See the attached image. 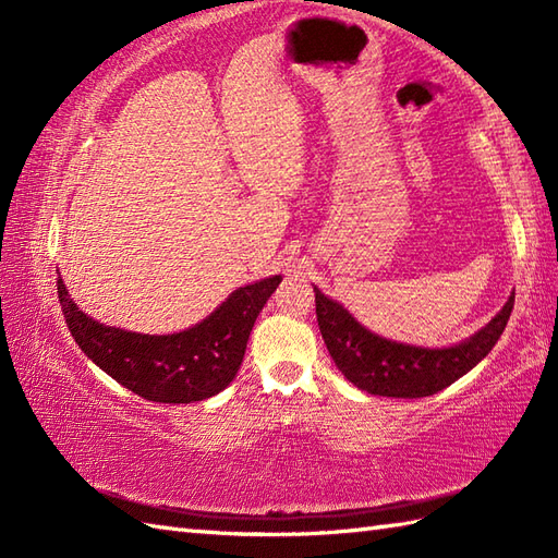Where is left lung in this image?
<instances>
[{
    "instance_id": "1",
    "label": "left lung",
    "mask_w": 558,
    "mask_h": 558,
    "mask_svg": "<svg viewBox=\"0 0 558 558\" xmlns=\"http://www.w3.org/2000/svg\"><path fill=\"white\" fill-rule=\"evenodd\" d=\"M314 292L318 328L342 376L366 393L386 398H426L458 381L492 352L515 302L511 294L504 310L472 338L453 348L429 350L376 336L354 322L345 306L328 300L318 288Z\"/></svg>"
}]
</instances>
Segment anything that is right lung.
<instances>
[{"mask_svg": "<svg viewBox=\"0 0 558 558\" xmlns=\"http://www.w3.org/2000/svg\"><path fill=\"white\" fill-rule=\"evenodd\" d=\"M280 276L234 290L204 322L172 336H144L93 322L57 278L59 304L86 357L117 384L153 402H196L230 386L258 312Z\"/></svg>", "mask_w": 558, "mask_h": 558, "instance_id": "add662e5", "label": "right lung"}]
</instances>
